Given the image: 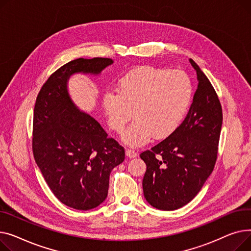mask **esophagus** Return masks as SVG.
Wrapping results in <instances>:
<instances>
[{
  "instance_id": "obj_1",
  "label": "esophagus",
  "mask_w": 251,
  "mask_h": 251,
  "mask_svg": "<svg viewBox=\"0 0 251 251\" xmlns=\"http://www.w3.org/2000/svg\"><path fill=\"white\" fill-rule=\"evenodd\" d=\"M126 155L128 158H135V157L138 156L137 152H136L135 150H132V149H126Z\"/></svg>"
}]
</instances>
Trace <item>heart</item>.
<instances>
[{
	"mask_svg": "<svg viewBox=\"0 0 251 251\" xmlns=\"http://www.w3.org/2000/svg\"><path fill=\"white\" fill-rule=\"evenodd\" d=\"M194 95L190 77L181 70L144 67L124 76L117 90H107L102 105L112 130L122 132L134 114L135 121L124 132L123 141L130 146L160 140L178 128Z\"/></svg>",
	"mask_w": 251,
	"mask_h": 251,
	"instance_id": "1",
	"label": "heart"
}]
</instances>
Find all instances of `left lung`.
<instances>
[{"mask_svg":"<svg viewBox=\"0 0 251 251\" xmlns=\"http://www.w3.org/2000/svg\"><path fill=\"white\" fill-rule=\"evenodd\" d=\"M198 88L184 121L173 134L144 151L143 178L146 201L152 207L173 211L193 200L214 170L223 113L213 85L200 67Z\"/></svg>","mask_w":251,"mask_h":251,"instance_id":"left-lung-1","label":"left lung"}]
</instances>
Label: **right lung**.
I'll return each mask as SVG.
<instances>
[{
	"mask_svg": "<svg viewBox=\"0 0 251 251\" xmlns=\"http://www.w3.org/2000/svg\"><path fill=\"white\" fill-rule=\"evenodd\" d=\"M111 58H77L50 76L37 95L32 151L57 200L87 211L105 201L111 170L125 160V149L70 97L68 81L76 73L99 75Z\"/></svg>",
	"mask_w": 251,
	"mask_h": 251,
	"instance_id": "add662e5",
	"label": "right lung"
}]
</instances>
